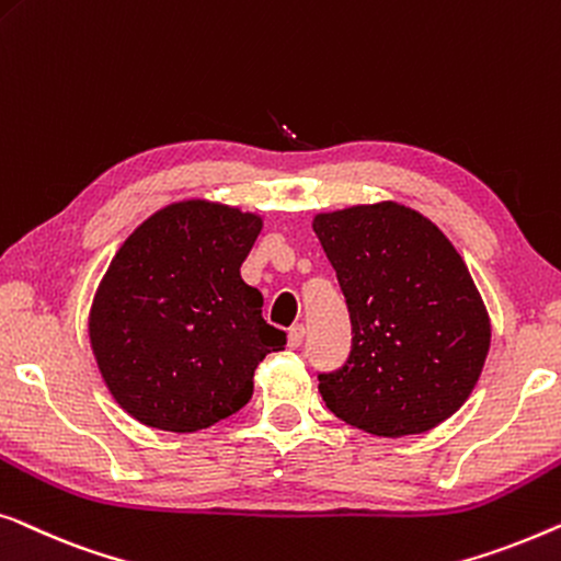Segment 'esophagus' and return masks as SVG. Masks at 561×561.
<instances>
[{
    "label": "esophagus",
    "instance_id": "esophagus-1",
    "mask_svg": "<svg viewBox=\"0 0 561 561\" xmlns=\"http://www.w3.org/2000/svg\"><path fill=\"white\" fill-rule=\"evenodd\" d=\"M305 341V325H291L289 328V348H299Z\"/></svg>",
    "mask_w": 561,
    "mask_h": 561
}]
</instances>
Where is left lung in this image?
I'll use <instances>...</instances> for the list:
<instances>
[{"instance_id":"left-lung-1","label":"left lung","mask_w":561,"mask_h":561,"mask_svg":"<svg viewBox=\"0 0 561 561\" xmlns=\"http://www.w3.org/2000/svg\"><path fill=\"white\" fill-rule=\"evenodd\" d=\"M314 233L351 314V353L318 374L337 420L378 437L437 427L470 397L491 322L447 236L407 205L320 213Z\"/></svg>"}]
</instances>
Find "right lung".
<instances>
[{
  "mask_svg": "<svg viewBox=\"0 0 561 561\" xmlns=\"http://www.w3.org/2000/svg\"><path fill=\"white\" fill-rule=\"evenodd\" d=\"M262 218L185 201L147 218L108 264L89 335L124 412L147 427L198 432L249 404L254 370L287 333L241 279Z\"/></svg>",
  "mask_w": 561,
  "mask_h": 561,
  "instance_id": "1",
  "label": "right lung"
}]
</instances>
